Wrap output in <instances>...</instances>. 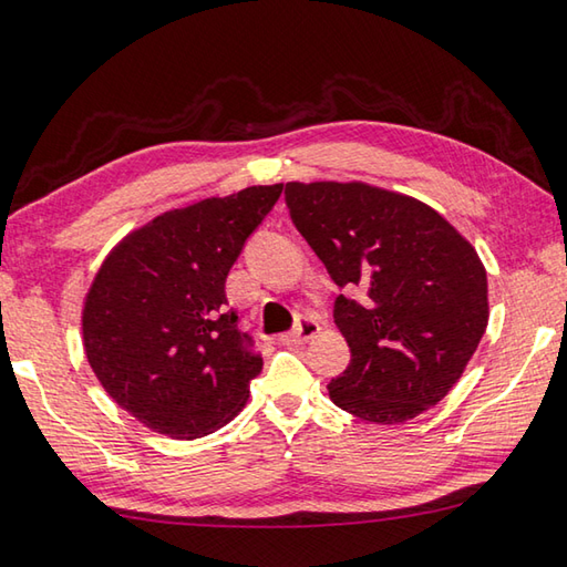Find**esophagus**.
I'll return each instance as SVG.
<instances>
[{"mask_svg": "<svg viewBox=\"0 0 567 567\" xmlns=\"http://www.w3.org/2000/svg\"><path fill=\"white\" fill-rule=\"evenodd\" d=\"M319 334V324L315 322V319L310 317H302L300 322H297V327L292 329V332H287L280 337L282 344H305L307 339H312Z\"/></svg>", "mask_w": 567, "mask_h": 567, "instance_id": "obj_1", "label": "esophagus"}]
</instances>
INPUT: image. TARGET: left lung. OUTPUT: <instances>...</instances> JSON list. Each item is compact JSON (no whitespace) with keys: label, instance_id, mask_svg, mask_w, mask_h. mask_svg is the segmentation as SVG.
<instances>
[{"label":"left lung","instance_id":"8db88e82","mask_svg":"<svg viewBox=\"0 0 567 567\" xmlns=\"http://www.w3.org/2000/svg\"><path fill=\"white\" fill-rule=\"evenodd\" d=\"M302 238L359 305L339 295L334 322L352 362L327 384L339 409L404 424L454 386L488 327L478 252L444 215L362 181L285 185Z\"/></svg>","mask_w":567,"mask_h":567}]
</instances>
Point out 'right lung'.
Returning a JSON list of instances; mask_svg holds the SVG:
<instances>
[{"mask_svg":"<svg viewBox=\"0 0 567 567\" xmlns=\"http://www.w3.org/2000/svg\"><path fill=\"white\" fill-rule=\"evenodd\" d=\"M282 183L250 185L131 230L91 282L81 332L101 386L133 419L178 441L208 436L248 404L262 357L248 349L225 280Z\"/></svg>","mask_w":567,"mask_h":567,"instance_id":"1","label":"right lung"}]
</instances>
